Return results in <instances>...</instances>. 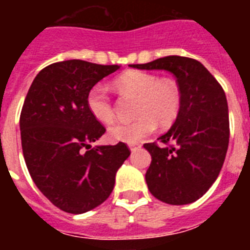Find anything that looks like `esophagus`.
I'll use <instances>...</instances> for the list:
<instances>
[{"instance_id": "34e87169", "label": "esophagus", "mask_w": 250, "mask_h": 250, "mask_svg": "<svg viewBox=\"0 0 250 250\" xmlns=\"http://www.w3.org/2000/svg\"><path fill=\"white\" fill-rule=\"evenodd\" d=\"M129 147H130V150H131V151H136V150L140 149L141 145H139V144H131V145H129Z\"/></svg>"}]
</instances>
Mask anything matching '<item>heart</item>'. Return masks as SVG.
<instances>
[{
	"instance_id": "1",
	"label": "heart",
	"mask_w": 250,
	"mask_h": 250,
	"mask_svg": "<svg viewBox=\"0 0 250 250\" xmlns=\"http://www.w3.org/2000/svg\"><path fill=\"white\" fill-rule=\"evenodd\" d=\"M115 87L124 94L138 98L135 115L131 123H118L109 127L107 135L115 143L138 144L161 126H169L178 118L182 105V92L176 83L160 80L151 72L127 71L114 81ZM87 107L91 115L103 124L115 119L107 90L101 85L94 86L87 94Z\"/></svg>"
}]
</instances>
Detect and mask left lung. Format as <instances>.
I'll return each mask as SVG.
<instances>
[{
    "label": "left lung",
    "instance_id": "8db88e82",
    "mask_svg": "<svg viewBox=\"0 0 250 250\" xmlns=\"http://www.w3.org/2000/svg\"><path fill=\"white\" fill-rule=\"evenodd\" d=\"M139 70H165L176 77L182 105L173 126L144 147L151 155L145 174L147 188L156 199L171 205L190 204L214 184L229 144V114L225 92L205 66L194 59L167 56Z\"/></svg>",
    "mask_w": 250,
    "mask_h": 250
}]
</instances>
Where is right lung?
<instances>
[{
  "instance_id": "obj_1",
  "label": "right lung",
  "mask_w": 250,
  "mask_h": 250,
  "mask_svg": "<svg viewBox=\"0 0 250 250\" xmlns=\"http://www.w3.org/2000/svg\"><path fill=\"white\" fill-rule=\"evenodd\" d=\"M67 60L46 66L30 86L20 116L23 158L40 191L61 210L83 214L111 194L115 175L130 155L124 143L99 145L105 127L87 107V94L119 70Z\"/></svg>"
}]
</instances>
